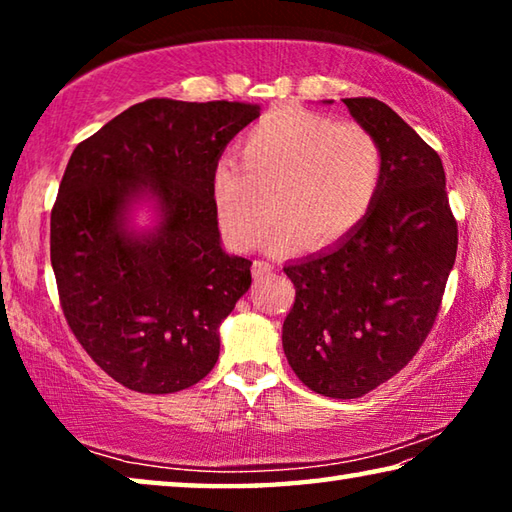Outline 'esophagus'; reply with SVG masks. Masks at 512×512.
<instances>
[{
	"label": "esophagus",
	"instance_id": "34e87169",
	"mask_svg": "<svg viewBox=\"0 0 512 512\" xmlns=\"http://www.w3.org/2000/svg\"><path fill=\"white\" fill-rule=\"evenodd\" d=\"M253 275L257 277V280H264V277H268V275H273V266L268 264V262H257L253 264Z\"/></svg>",
	"mask_w": 512,
	"mask_h": 512
}]
</instances>
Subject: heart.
<instances>
[{
  "instance_id": "heart-1",
  "label": "heart",
  "mask_w": 512,
  "mask_h": 512,
  "mask_svg": "<svg viewBox=\"0 0 512 512\" xmlns=\"http://www.w3.org/2000/svg\"><path fill=\"white\" fill-rule=\"evenodd\" d=\"M381 171V149L363 126L280 108L244 135L241 160L223 155L214 164V210L239 248L257 244L271 205L268 246L287 248L300 237L302 248H325L363 221Z\"/></svg>"
}]
</instances>
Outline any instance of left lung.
Returning <instances> with one entry per match:
<instances>
[{
	"label": "left lung",
	"instance_id": "1",
	"mask_svg": "<svg viewBox=\"0 0 512 512\" xmlns=\"http://www.w3.org/2000/svg\"><path fill=\"white\" fill-rule=\"evenodd\" d=\"M343 103L379 144L381 185L357 228L284 266L296 302L282 345L311 391L354 400L397 375L427 339L454 268L458 230L440 155L386 103Z\"/></svg>",
	"mask_w": 512,
	"mask_h": 512
}]
</instances>
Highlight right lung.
Here are the masks:
<instances>
[{
  "label": "right lung",
  "instance_id": "add662e5",
  "mask_svg": "<svg viewBox=\"0 0 512 512\" xmlns=\"http://www.w3.org/2000/svg\"><path fill=\"white\" fill-rule=\"evenodd\" d=\"M259 110L149 99L67 162L51 210L60 305L94 363L131 391H183L219 359V327L250 289L253 262L225 253L212 171Z\"/></svg>",
  "mask_w": 512,
  "mask_h": 512
}]
</instances>
